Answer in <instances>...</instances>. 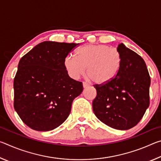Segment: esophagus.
<instances>
[{"label":"esophagus","mask_w":161,"mask_h":161,"mask_svg":"<svg viewBox=\"0 0 161 161\" xmlns=\"http://www.w3.org/2000/svg\"><path fill=\"white\" fill-rule=\"evenodd\" d=\"M83 87L84 88H87V87H89V84L87 83V82H86V81H83Z\"/></svg>","instance_id":"1"}]
</instances>
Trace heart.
<instances>
[{"label": "heart", "mask_w": 161, "mask_h": 161, "mask_svg": "<svg viewBox=\"0 0 161 161\" xmlns=\"http://www.w3.org/2000/svg\"><path fill=\"white\" fill-rule=\"evenodd\" d=\"M76 58L67 56L64 66L67 75L78 79L84 75L95 84L108 83L116 77L122 63V58L116 48L106 45H87L78 48Z\"/></svg>", "instance_id": "1"}]
</instances>
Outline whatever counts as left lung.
<instances>
[{
	"label": "left lung",
	"mask_w": 161,
	"mask_h": 161,
	"mask_svg": "<svg viewBox=\"0 0 161 161\" xmlns=\"http://www.w3.org/2000/svg\"><path fill=\"white\" fill-rule=\"evenodd\" d=\"M117 50L122 58L119 72L108 83L95 84L97 97L92 107L103 124L115 129L128 130L141 121L149 107L151 77L140 55L123 43Z\"/></svg>",
	"instance_id": "1"
}]
</instances>
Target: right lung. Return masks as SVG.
<instances>
[{
    "mask_svg": "<svg viewBox=\"0 0 161 161\" xmlns=\"http://www.w3.org/2000/svg\"><path fill=\"white\" fill-rule=\"evenodd\" d=\"M78 45L42 42L19 62L13 81L14 108L32 129L48 131L60 126L82 92V82L70 78L64 66V58Z\"/></svg>",
    "mask_w": 161,
    "mask_h": 161,
    "instance_id": "right-lung-1",
    "label": "right lung"
}]
</instances>
